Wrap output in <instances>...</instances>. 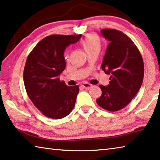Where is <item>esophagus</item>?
<instances>
[{
	"label": "esophagus",
	"instance_id": "34e87169",
	"mask_svg": "<svg viewBox=\"0 0 160 160\" xmlns=\"http://www.w3.org/2000/svg\"><path fill=\"white\" fill-rule=\"evenodd\" d=\"M82 86V87L83 88L87 89V88H91V87H92V85L90 84V83H83V84H82V86Z\"/></svg>",
	"mask_w": 160,
	"mask_h": 160
}]
</instances>
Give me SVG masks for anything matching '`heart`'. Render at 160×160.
Instances as JSON below:
<instances>
[{
    "instance_id": "1",
    "label": "heart",
    "mask_w": 160,
    "mask_h": 160,
    "mask_svg": "<svg viewBox=\"0 0 160 160\" xmlns=\"http://www.w3.org/2000/svg\"><path fill=\"white\" fill-rule=\"evenodd\" d=\"M82 43L87 53L93 51H100L101 44L98 36L94 34H88L83 39Z\"/></svg>"
}]
</instances>
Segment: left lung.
I'll return each instance as SVG.
<instances>
[{"label": "left lung", "mask_w": 160, "mask_h": 160, "mask_svg": "<svg viewBox=\"0 0 160 160\" xmlns=\"http://www.w3.org/2000/svg\"><path fill=\"white\" fill-rule=\"evenodd\" d=\"M101 33L110 41L102 69L110 74V84L100 85L102 95L96 102L110 112L124 108L138 93L144 77V64L138 48L127 35L119 30L103 29Z\"/></svg>", "instance_id": "8db88e82"}]
</instances>
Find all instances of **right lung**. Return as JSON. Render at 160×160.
Instances as JSON below:
<instances>
[{
    "label": "right lung",
    "instance_id": "right-lung-1",
    "mask_svg": "<svg viewBox=\"0 0 160 160\" xmlns=\"http://www.w3.org/2000/svg\"><path fill=\"white\" fill-rule=\"evenodd\" d=\"M79 35L52 34L42 39L28 55L23 78L29 99L46 117L62 119L71 112L79 92L59 78L65 69L64 51L79 40Z\"/></svg>",
    "mask_w": 160,
    "mask_h": 160
}]
</instances>
